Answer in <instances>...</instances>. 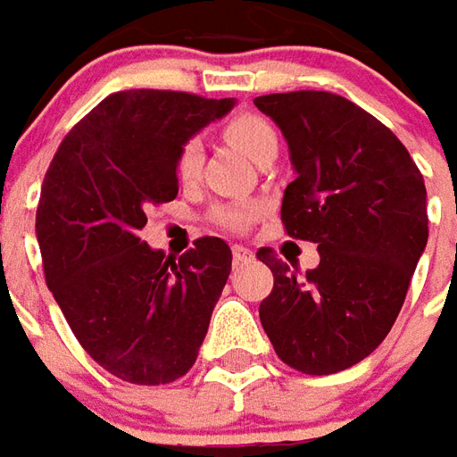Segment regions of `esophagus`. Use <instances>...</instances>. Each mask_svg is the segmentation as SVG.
Segmentation results:
<instances>
[{
  "instance_id": "34e87169",
  "label": "esophagus",
  "mask_w": 457,
  "mask_h": 457,
  "mask_svg": "<svg viewBox=\"0 0 457 457\" xmlns=\"http://www.w3.org/2000/svg\"><path fill=\"white\" fill-rule=\"evenodd\" d=\"M232 259H235V264H242V262H249L252 259V252L247 247H242V245H235L232 247Z\"/></svg>"
}]
</instances>
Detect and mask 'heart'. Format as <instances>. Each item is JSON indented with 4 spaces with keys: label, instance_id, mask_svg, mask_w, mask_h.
I'll use <instances>...</instances> for the list:
<instances>
[{
    "label": "heart",
    "instance_id": "1",
    "mask_svg": "<svg viewBox=\"0 0 457 457\" xmlns=\"http://www.w3.org/2000/svg\"><path fill=\"white\" fill-rule=\"evenodd\" d=\"M225 137H228L237 149L247 154L249 159H259V154L277 146V131L264 117L252 112H239L225 121ZM203 169V144L198 139H186L180 144L179 156H176V173L183 183H193ZM257 218V205L249 200H235V203H220L210 212V220L225 229L249 228V222Z\"/></svg>",
    "mask_w": 457,
    "mask_h": 457
}]
</instances>
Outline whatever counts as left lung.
I'll list each match as a JSON object with an SVG mask.
<instances>
[{"mask_svg": "<svg viewBox=\"0 0 457 457\" xmlns=\"http://www.w3.org/2000/svg\"><path fill=\"white\" fill-rule=\"evenodd\" d=\"M254 104L287 137L296 170L281 222L320 252L296 278L274 249H259L274 274L259 320L288 367L343 372L379 347L402 311L428 242L423 176L389 127L340 95L296 90Z\"/></svg>", "mask_w": 457, "mask_h": 457, "instance_id": "obj_1", "label": "left lung"}]
</instances>
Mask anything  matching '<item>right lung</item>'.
Here are the masks:
<instances>
[{
    "instance_id": "add662e5",
    "label": "right lung",
    "mask_w": 457,
    "mask_h": 457,
    "mask_svg": "<svg viewBox=\"0 0 457 457\" xmlns=\"http://www.w3.org/2000/svg\"><path fill=\"white\" fill-rule=\"evenodd\" d=\"M235 107L173 90L104 97L46 170L36 237L46 284L83 350L131 384L176 382L195 364L232 252L195 239L183 257L141 242L151 203L179 195L180 144Z\"/></svg>"
}]
</instances>
